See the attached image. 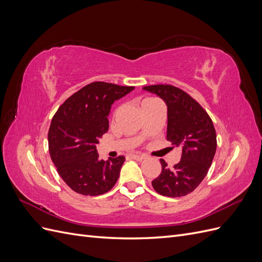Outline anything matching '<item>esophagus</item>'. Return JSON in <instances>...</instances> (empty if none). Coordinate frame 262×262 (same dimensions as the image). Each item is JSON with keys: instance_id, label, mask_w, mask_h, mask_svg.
<instances>
[{"instance_id": "esophagus-1", "label": "esophagus", "mask_w": 262, "mask_h": 262, "mask_svg": "<svg viewBox=\"0 0 262 262\" xmlns=\"http://www.w3.org/2000/svg\"><path fill=\"white\" fill-rule=\"evenodd\" d=\"M130 157L132 158V160H137V161H143L146 158V156L143 154H131Z\"/></svg>"}]
</instances>
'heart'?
Returning <instances> with one entry per match:
<instances>
[{
    "label": "heart",
    "instance_id": "b5f03b06",
    "mask_svg": "<svg viewBox=\"0 0 262 262\" xmlns=\"http://www.w3.org/2000/svg\"><path fill=\"white\" fill-rule=\"evenodd\" d=\"M156 101H158V100L155 99V98H145V99L142 100V102H141V108L146 106V105H149V104H154V102H156Z\"/></svg>",
    "mask_w": 262,
    "mask_h": 262
}]
</instances>
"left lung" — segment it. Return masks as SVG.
Returning <instances> with one entry per match:
<instances>
[{"instance_id":"left-lung-1","label":"left lung","mask_w":262,"mask_h":262,"mask_svg":"<svg viewBox=\"0 0 262 262\" xmlns=\"http://www.w3.org/2000/svg\"><path fill=\"white\" fill-rule=\"evenodd\" d=\"M143 90L156 94L167 105V141L182 148L181 160L169 168L161 160L162 172L152 181L156 192L178 198L192 192L207 176L216 150V133L208 113L176 86L158 84Z\"/></svg>"}]
</instances>
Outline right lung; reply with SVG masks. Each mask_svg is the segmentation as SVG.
I'll use <instances>...</instances> for the list:
<instances>
[{
  "label": "right lung",
  "mask_w": 262,
  "mask_h": 262,
  "mask_svg": "<svg viewBox=\"0 0 262 262\" xmlns=\"http://www.w3.org/2000/svg\"><path fill=\"white\" fill-rule=\"evenodd\" d=\"M133 89L93 82L70 96L54 114L48 132L49 153L59 175L73 191L99 195L116 185L125 158L100 161L96 144L108 131L112 105Z\"/></svg>",
  "instance_id": "right-lung-1"
}]
</instances>
